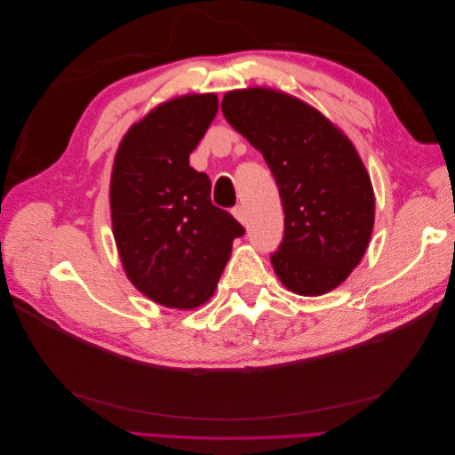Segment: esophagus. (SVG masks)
Masks as SVG:
<instances>
[{"mask_svg": "<svg viewBox=\"0 0 455 455\" xmlns=\"http://www.w3.org/2000/svg\"><path fill=\"white\" fill-rule=\"evenodd\" d=\"M233 212V216H235L237 220H239V222L243 224V226H246V211H244V206H235V209H233L231 211Z\"/></svg>", "mask_w": 455, "mask_h": 455, "instance_id": "34e87169", "label": "esophagus"}]
</instances>
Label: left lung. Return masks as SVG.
Segmentation results:
<instances>
[{
	"label": "left lung",
	"instance_id": "left-lung-1",
	"mask_svg": "<svg viewBox=\"0 0 455 455\" xmlns=\"http://www.w3.org/2000/svg\"><path fill=\"white\" fill-rule=\"evenodd\" d=\"M222 114L271 169L284 237L271 264L299 296L334 291L359 266L374 229V188L353 142L319 109L267 87L224 94Z\"/></svg>",
	"mask_w": 455,
	"mask_h": 455
}]
</instances>
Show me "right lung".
Segmentation results:
<instances>
[{
    "instance_id": "add662e5",
    "label": "right lung",
    "mask_w": 455,
    "mask_h": 455,
    "mask_svg": "<svg viewBox=\"0 0 455 455\" xmlns=\"http://www.w3.org/2000/svg\"><path fill=\"white\" fill-rule=\"evenodd\" d=\"M218 112V96L184 94L127 131L114 159L109 211L123 269L156 304L196 309L218 286L244 228L211 201V180L189 167Z\"/></svg>"
}]
</instances>
